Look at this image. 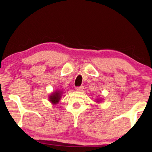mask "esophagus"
Masks as SVG:
<instances>
[{
  "label": "esophagus",
  "instance_id": "34e87169",
  "mask_svg": "<svg viewBox=\"0 0 152 152\" xmlns=\"http://www.w3.org/2000/svg\"><path fill=\"white\" fill-rule=\"evenodd\" d=\"M75 89H76V91H83V89H84V86H77Z\"/></svg>",
  "mask_w": 152,
  "mask_h": 152
}]
</instances>
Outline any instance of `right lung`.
<instances>
[{
  "label": "right lung",
  "mask_w": 152,
  "mask_h": 152,
  "mask_svg": "<svg viewBox=\"0 0 152 152\" xmlns=\"http://www.w3.org/2000/svg\"><path fill=\"white\" fill-rule=\"evenodd\" d=\"M61 91H56L55 93H54L53 94H52V95L50 96V100L53 104H57L58 103V102L59 101L60 99V97H61Z\"/></svg>",
  "instance_id": "add662e5"
}]
</instances>
